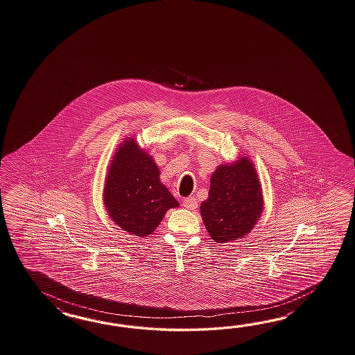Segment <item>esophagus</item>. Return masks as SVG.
I'll return each mask as SVG.
<instances>
[{
  "label": "esophagus",
  "mask_w": 355,
  "mask_h": 355,
  "mask_svg": "<svg viewBox=\"0 0 355 355\" xmlns=\"http://www.w3.org/2000/svg\"><path fill=\"white\" fill-rule=\"evenodd\" d=\"M183 207L189 209V210H195V209L199 207V204H198V200L191 196V198H186V199L183 200Z\"/></svg>",
  "instance_id": "esophagus-1"
}]
</instances>
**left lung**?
<instances>
[{"label": "left lung", "mask_w": 355, "mask_h": 355, "mask_svg": "<svg viewBox=\"0 0 355 355\" xmlns=\"http://www.w3.org/2000/svg\"><path fill=\"white\" fill-rule=\"evenodd\" d=\"M200 210L216 243L237 240L250 232L261 214L263 198L258 174L248 157L216 168L210 178L208 199L201 202Z\"/></svg>", "instance_id": "1"}]
</instances>
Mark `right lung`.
Here are the masks:
<instances>
[{
	"mask_svg": "<svg viewBox=\"0 0 355 355\" xmlns=\"http://www.w3.org/2000/svg\"><path fill=\"white\" fill-rule=\"evenodd\" d=\"M104 202L114 222L130 234L146 237L155 231L166 210L178 201L159 180L153 157L125 139L114 156L106 177Z\"/></svg>",
	"mask_w": 355,
	"mask_h": 355,
	"instance_id": "add662e5",
	"label": "right lung"
}]
</instances>
